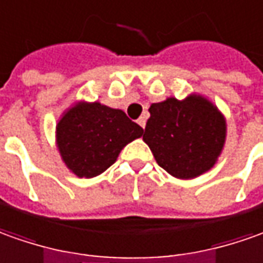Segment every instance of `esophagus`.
Segmentation results:
<instances>
[{"mask_svg": "<svg viewBox=\"0 0 263 263\" xmlns=\"http://www.w3.org/2000/svg\"><path fill=\"white\" fill-rule=\"evenodd\" d=\"M137 122H138V125H139V126H141V128H145V122H146L145 115H142V117L139 118Z\"/></svg>", "mask_w": 263, "mask_h": 263, "instance_id": "esophagus-1", "label": "esophagus"}]
</instances>
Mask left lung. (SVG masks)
<instances>
[{
    "mask_svg": "<svg viewBox=\"0 0 263 263\" xmlns=\"http://www.w3.org/2000/svg\"><path fill=\"white\" fill-rule=\"evenodd\" d=\"M144 142L168 174L190 180L213 167L226 141V119L201 95L167 98L149 106Z\"/></svg>",
    "mask_w": 263,
    "mask_h": 263,
    "instance_id": "left-lung-1",
    "label": "left lung"
}]
</instances>
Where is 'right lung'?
<instances>
[{"instance_id":"1","label":"right lung","mask_w":263,"mask_h":263,"mask_svg":"<svg viewBox=\"0 0 263 263\" xmlns=\"http://www.w3.org/2000/svg\"><path fill=\"white\" fill-rule=\"evenodd\" d=\"M142 132L121 109L78 102L59 119L56 142L66 167L80 178H92L108 170Z\"/></svg>"}]
</instances>
